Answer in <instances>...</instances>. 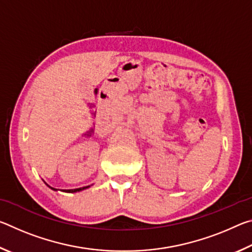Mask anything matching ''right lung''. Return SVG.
Returning <instances> with one entry per match:
<instances>
[{
  "label": "right lung",
  "mask_w": 252,
  "mask_h": 252,
  "mask_svg": "<svg viewBox=\"0 0 252 252\" xmlns=\"http://www.w3.org/2000/svg\"><path fill=\"white\" fill-rule=\"evenodd\" d=\"M50 187V186H49ZM90 186H88V187H83V188H78V189H70V190H63L64 191V192H79V191H82V190H84V189H87V188H89ZM51 188V187H50ZM51 189L52 190H55L57 191V189H54V188H51Z\"/></svg>",
  "instance_id": "add662e5"
}]
</instances>
